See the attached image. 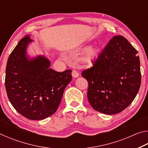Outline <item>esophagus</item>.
Listing matches in <instances>:
<instances>
[{
  "label": "esophagus",
  "mask_w": 148,
  "mask_h": 148,
  "mask_svg": "<svg viewBox=\"0 0 148 148\" xmlns=\"http://www.w3.org/2000/svg\"><path fill=\"white\" fill-rule=\"evenodd\" d=\"M72 76L73 77H77L79 76V73L76 71L74 70V71H72Z\"/></svg>",
  "instance_id": "obj_1"
}]
</instances>
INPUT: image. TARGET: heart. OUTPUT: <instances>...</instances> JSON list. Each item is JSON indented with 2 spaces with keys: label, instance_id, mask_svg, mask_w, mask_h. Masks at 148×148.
<instances>
[{
  "label": "heart",
  "instance_id": "obj_1",
  "mask_svg": "<svg viewBox=\"0 0 148 148\" xmlns=\"http://www.w3.org/2000/svg\"><path fill=\"white\" fill-rule=\"evenodd\" d=\"M88 47L87 46H82L79 47L76 49L77 52H83L86 51ZM100 53V49L97 47H90L88 49L86 53L82 58V61L85 65H90L92 64L98 58Z\"/></svg>",
  "mask_w": 148,
  "mask_h": 148
}]
</instances>
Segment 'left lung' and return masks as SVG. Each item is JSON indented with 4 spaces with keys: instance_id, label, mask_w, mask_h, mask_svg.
I'll return each instance as SVG.
<instances>
[{
    "instance_id": "8db88e82",
    "label": "left lung",
    "mask_w": 148,
    "mask_h": 148,
    "mask_svg": "<svg viewBox=\"0 0 148 148\" xmlns=\"http://www.w3.org/2000/svg\"><path fill=\"white\" fill-rule=\"evenodd\" d=\"M138 51L122 36H115L94 62L82 72L88 82L87 99L96 111L116 114L128 107L141 84Z\"/></svg>"
}]
</instances>
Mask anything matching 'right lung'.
Wrapping results in <instances>:
<instances>
[{
	"instance_id": "right-lung-1",
	"label": "right lung",
	"mask_w": 148,
	"mask_h": 148,
	"mask_svg": "<svg viewBox=\"0 0 148 148\" xmlns=\"http://www.w3.org/2000/svg\"><path fill=\"white\" fill-rule=\"evenodd\" d=\"M32 42L26 35L10 55L5 87L17 112L29 119L41 120L58 109L65 87L72 80V71H53L49 68V60L43 56L30 58L27 49Z\"/></svg>"
}]
</instances>
